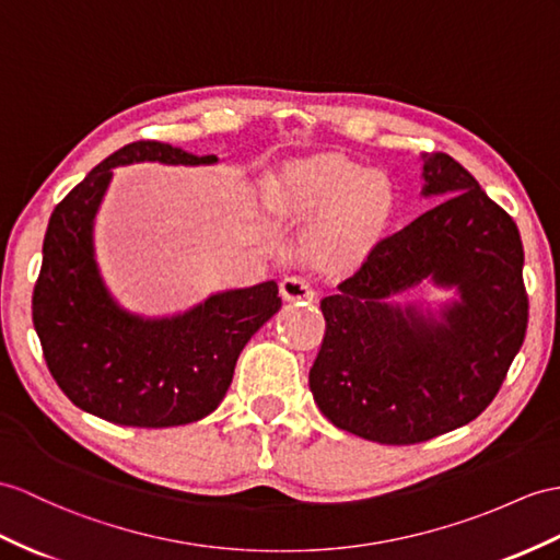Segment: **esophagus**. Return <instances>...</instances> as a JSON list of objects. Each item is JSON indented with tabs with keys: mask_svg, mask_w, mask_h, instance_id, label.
I'll use <instances>...</instances> for the list:
<instances>
[{
	"mask_svg": "<svg viewBox=\"0 0 560 560\" xmlns=\"http://www.w3.org/2000/svg\"><path fill=\"white\" fill-rule=\"evenodd\" d=\"M280 292L284 299H290V302H311L316 292H313L311 282L304 276H288L280 282Z\"/></svg>",
	"mask_w": 560,
	"mask_h": 560,
	"instance_id": "34e87169",
	"label": "esophagus"
}]
</instances>
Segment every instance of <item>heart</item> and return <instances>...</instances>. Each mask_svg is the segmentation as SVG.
I'll list each match as a JSON object with an SVG mask.
<instances>
[{
	"instance_id": "b5f03b06",
	"label": "heart",
	"mask_w": 560,
	"mask_h": 560,
	"mask_svg": "<svg viewBox=\"0 0 560 560\" xmlns=\"http://www.w3.org/2000/svg\"><path fill=\"white\" fill-rule=\"evenodd\" d=\"M276 199L290 211H337L339 225L361 237L375 235L392 213V189L383 175L332 156L292 168L278 183Z\"/></svg>"
}]
</instances>
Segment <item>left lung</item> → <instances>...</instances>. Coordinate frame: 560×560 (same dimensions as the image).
Instances as JSON below:
<instances>
[{
	"instance_id": "obj_1",
	"label": "left lung",
	"mask_w": 560,
	"mask_h": 560,
	"mask_svg": "<svg viewBox=\"0 0 560 560\" xmlns=\"http://www.w3.org/2000/svg\"><path fill=\"white\" fill-rule=\"evenodd\" d=\"M420 161L422 197L442 201L380 240L323 299L325 337L308 373L323 416L380 444L468 425L497 397L527 330L513 218L448 154ZM422 279L459 299L440 312L388 302Z\"/></svg>"
}]
</instances>
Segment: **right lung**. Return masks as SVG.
I'll return each mask as SVG.
<instances>
[{
  "label": "right lung",
  "instance_id": "right-lung-1",
  "mask_svg": "<svg viewBox=\"0 0 560 560\" xmlns=\"http://www.w3.org/2000/svg\"><path fill=\"white\" fill-rule=\"evenodd\" d=\"M140 161L209 166L218 156L142 140L94 166L49 218L33 323L51 377L78 408L116 425L173 428L215 411L244 345L282 299L268 280L211 294L166 318L122 308L94 258V215L114 168Z\"/></svg>",
  "mask_w": 560,
  "mask_h": 560
}]
</instances>
